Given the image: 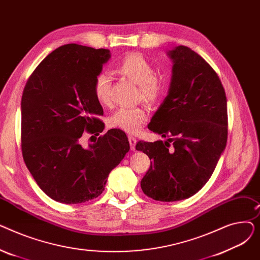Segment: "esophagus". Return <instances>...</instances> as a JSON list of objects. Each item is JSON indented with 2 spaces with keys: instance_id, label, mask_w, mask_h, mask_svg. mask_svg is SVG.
I'll use <instances>...</instances> for the list:
<instances>
[{
  "instance_id": "esophagus-1",
  "label": "esophagus",
  "mask_w": 260,
  "mask_h": 260,
  "mask_svg": "<svg viewBox=\"0 0 260 260\" xmlns=\"http://www.w3.org/2000/svg\"><path fill=\"white\" fill-rule=\"evenodd\" d=\"M128 141H129L131 149H132V151H135V149H136V143H137V140H136V138L132 137V136H129V137H128Z\"/></svg>"
}]
</instances>
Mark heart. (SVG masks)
I'll list each match as a JSON object with an SVG mask.
<instances>
[{
  "mask_svg": "<svg viewBox=\"0 0 260 260\" xmlns=\"http://www.w3.org/2000/svg\"><path fill=\"white\" fill-rule=\"evenodd\" d=\"M116 72L138 85V97L142 101L152 104L159 100L162 86L157 78L154 64L144 56L132 52L117 64ZM111 80L105 73H99L93 78L92 91L94 98L103 105L111 103L109 99ZM147 115L141 107L120 108L108 118V125L127 134H137L146 122Z\"/></svg>",
  "mask_w": 260,
  "mask_h": 260,
  "instance_id": "obj_1",
  "label": "heart"
}]
</instances>
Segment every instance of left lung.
<instances>
[{
	"label": "left lung",
	"mask_w": 260,
	"mask_h": 260,
	"mask_svg": "<svg viewBox=\"0 0 260 260\" xmlns=\"http://www.w3.org/2000/svg\"><path fill=\"white\" fill-rule=\"evenodd\" d=\"M167 53L171 83L148 129L168 139L139 141L136 149L152 160L143 193L171 202L192 197L211 178L226 145L228 111L221 81L206 60L182 45Z\"/></svg>",
	"instance_id": "obj_1"
}]
</instances>
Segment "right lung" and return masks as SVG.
<instances>
[{
  "instance_id": "obj_1",
  "label": "right lung",
  "mask_w": 260,
  "mask_h": 260,
  "mask_svg": "<svg viewBox=\"0 0 260 260\" xmlns=\"http://www.w3.org/2000/svg\"><path fill=\"white\" fill-rule=\"evenodd\" d=\"M109 59L108 49L67 44L49 53L25 85L23 159L41 189L58 202L100 196L109 173L129 151L125 133L115 128L87 147L81 145L84 131L99 135L104 129L92 82Z\"/></svg>"
}]
</instances>
